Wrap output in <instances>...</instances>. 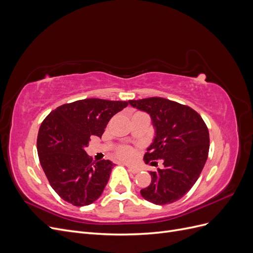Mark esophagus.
<instances>
[{
  "label": "esophagus",
  "mask_w": 253,
  "mask_h": 253,
  "mask_svg": "<svg viewBox=\"0 0 253 253\" xmlns=\"http://www.w3.org/2000/svg\"><path fill=\"white\" fill-rule=\"evenodd\" d=\"M127 169H128V171H129V172L133 173V174H136V173H138V172L140 171L139 168L133 167V166H127Z\"/></svg>",
  "instance_id": "obj_1"
}]
</instances>
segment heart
<instances>
[{"label": "heart", "mask_w": 253, "mask_h": 253, "mask_svg": "<svg viewBox=\"0 0 253 253\" xmlns=\"http://www.w3.org/2000/svg\"><path fill=\"white\" fill-rule=\"evenodd\" d=\"M116 155L119 159L126 160V162H129V160H133L136 156L135 150L129 147V145H121L116 150Z\"/></svg>", "instance_id": "heart-1"}]
</instances>
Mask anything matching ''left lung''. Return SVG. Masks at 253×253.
Wrapping results in <instances>:
<instances>
[{
  "label": "left lung",
  "instance_id": "obj_1",
  "mask_svg": "<svg viewBox=\"0 0 253 253\" xmlns=\"http://www.w3.org/2000/svg\"><path fill=\"white\" fill-rule=\"evenodd\" d=\"M147 112L156 129L145 153V164L164 160V169L150 172L151 183L140 190L142 197L155 205L172 204L186 195L200 177L209 153V131L193 109L169 99L151 97L129 100Z\"/></svg>",
  "mask_w": 253,
  "mask_h": 253
}]
</instances>
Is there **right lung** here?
<instances>
[{
  "instance_id": "1",
  "label": "right lung",
  "mask_w": 253,
  "mask_h": 253,
  "mask_svg": "<svg viewBox=\"0 0 253 253\" xmlns=\"http://www.w3.org/2000/svg\"><path fill=\"white\" fill-rule=\"evenodd\" d=\"M126 101L89 98L60 105L40 126L37 139L42 169L56 193L74 206L94 203L103 192L114 164L93 162L84 151L91 135L101 137Z\"/></svg>"
}]
</instances>
